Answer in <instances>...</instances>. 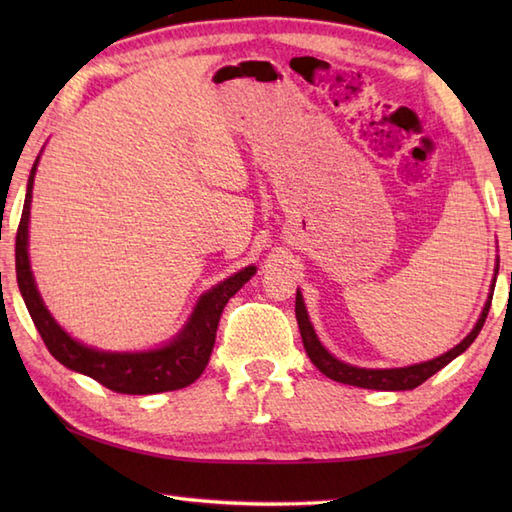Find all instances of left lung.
<instances>
[{
    "label": "left lung",
    "instance_id": "left-lung-1",
    "mask_svg": "<svg viewBox=\"0 0 512 512\" xmlns=\"http://www.w3.org/2000/svg\"><path fill=\"white\" fill-rule=\"evenodd\" d=\"M495 275H497V268H495ZM495 279H493L491 295H488L486 306L480 314V319H477L475 328L469 332V336H466L464 341H460L447 354L433 358V361L416 363V365H409V367H394V369H365V367H354V365H347V363L339 361V358H334L328 350H325V347L319 341V336L314 334V328H312V323L308 319L306 303H303L301 292L297 290L295 312H297V323H299V330H301L303 347H306L310 361L317 365L325 376L336 380V383H345V385H354V387H363V389H380V391L416 389L418 385L424 383V380L431 378L436 372H440L444 365H449L455 356H460L462 352H466V347H469L477 339V334H480V330L484 328L488 310H491Z\"/></svg>",
    "mask_w": 512,
    "mask_h": 512
}]
</instances>
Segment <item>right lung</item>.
I'll return each mask as SVG.
<instances>
[{
    "mask_svg": "<svg viewBox=\"0 0 512 512\" xmlns=\"http://www.w3.org/2000/svg\"><path fill=\"white\" fill-rule=\"evenodd\" d=\"M37 162L32 165L28 178V191L24 202V213L17 228L15 242V266L17 284L21 297L26 301L35 328L39 330L43 343L50 354L72 372H79L94 378L96 383L116 391V394H160V391L182 389L200 378L206 363H209L217 323H220L222 310L235 292L255 275V266H246L233 277L224 279L222 284L211 288L195 303L191 319L182 332L165 347L149 352H101L94 347L74 341L61 325L52 319L48 308L37 290L35 277L30 270L28 259V222H30V202H32V182H35Z\"/></svg>",
    "mask_w": 512,
    "mask_h": 512,
    "instance_id": "add662e5",
    "label": "right lung"
}]
</instances>
